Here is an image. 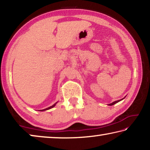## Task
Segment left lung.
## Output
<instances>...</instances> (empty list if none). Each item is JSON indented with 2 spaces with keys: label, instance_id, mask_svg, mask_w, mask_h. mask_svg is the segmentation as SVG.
Here are the masks:
<instances>
[{
  "label": "left lung",
  "instance_id": "8db88e82",
  "mask_svg": "<svg viewBox=\"0 0 150 150\" xmlns=\"http://www.w3.org/2000/svg\"><path fill=\"white\" fill-rule=\"evenodd\" d=\"M122 99H124V98H122ZM122 99H120V100H116V101H115V102H113V103H110V104H108V105L109 106H112V105H115V104H116V103H118V102H120V100H122Z\"/></svg>",
  "mask_w": 150,
  "mask_h": 150
}]
</instances>
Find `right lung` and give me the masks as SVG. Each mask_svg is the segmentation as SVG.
Instances as JSON below:
<instances>
[{
	"label": "right lung",
	"instance_id": "1",
	"mask_svg": "<svg viewBox=\"0 0 150 150\" xmlns=\"http://www.w3.org/2000/svg\"><path fill=\"white\" fill-rule=\"evenodd\" d=\"M57 103H55L54 105H53L52 106H50V107H48V108H45V109H43V110H40V111H44V110H49V109H50V108H52L53 107H54V106H55V105H56L57 104Z\"/></svg>",
	"mask_w": 150,
	"mask_h": 150
}]
</instances>
